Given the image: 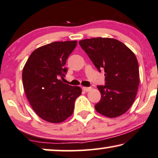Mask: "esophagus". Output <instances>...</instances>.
I'll return each instance as SVG.
<instances>
[{
  "instance_id": "34e87169",
  "label": "esophagus",
  "mask_w": 158,
  "mask_h": 158,
  "mask_svg": "<svg viewBox=\"0 0 158 158\" xmlns=\"http://www.w3.org/2000/svg\"><path fill=\"white\" fill-rule=\"evenodd\" d=\"M83 90L84 91H85V92H89V91H90V90L92 89V87H84L83 88Z\"/></svg>"
}]
</instances>
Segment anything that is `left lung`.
<instances>
[{
	"mask_svg": "<svg viewBox=\"0 0 158 158\" xmlns=\"http://www.w3.org/2000/svg\"><path fill=\"white\" fill-rule=\"evenodd\" d=\"M79 43L98 71H105L106 85L98 86L101 99L94 106L95 110L108 118L123 115L134 102L139 85L135 54L113 38L85 39Z\"/></svg>",
	"mask_w": 158,
	"mask_h": 158,
	"instance_id": "obj_1",
	"label": "left lung"
}]
</instances>
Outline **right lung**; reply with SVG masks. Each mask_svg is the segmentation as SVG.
<instances>
[{
	"label": "right lung",
	"mask_w": 158,
	"mask_h": 158,
	"mask_svg": "<svg viewBox=\"0 0 158 158\" xmlns=\"http://www.w3.org/2000/svg\"><path fill=\"white\" fill-rule=\"evenodd\" d=\"M77 41L54 42L31 52L22 71L26 96L39 117L53 123H61L73 112L76 99L81 94L77 86L58 79L64 77L66 60Z\"/></svg>",
	"instance_id": "add662e5"
}]
</instances>
